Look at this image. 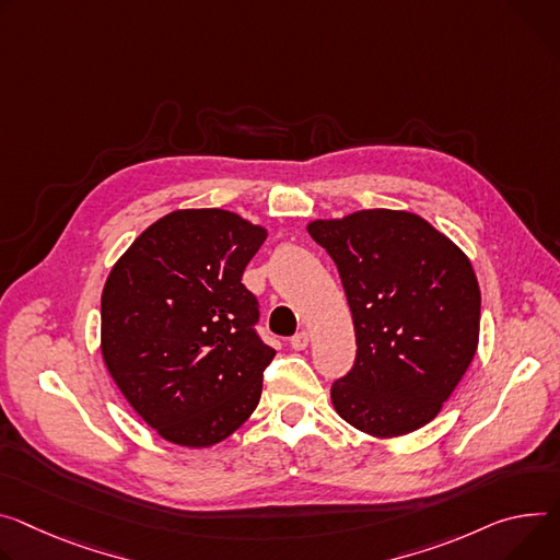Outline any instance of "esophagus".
Masks as SVG:
<instances>
[{
	"label": "esophagus",
	"instance_id": "esophagus-1",
	"mask_svg": "<svg viewBox=\"0 0 560 560\" xmlns=\"http://www.w3.org/2000/svg\"><path fill=\"white\" fill-rule=\"evenodd\" d=\"M308 341H311V335L306 332V330H301V332H296L292 339H290V346L294 348V350H303L308 346Z\"/></svg>",
	"mask_w": 560,
	"mask_h": 560
}]
</instances>
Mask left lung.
<instances>
[{
    "instance_id": "8db88e82",
    "label": "left lung",
    "mask_w": 560,
    "mask_h": 560,
    "mask_svg": "<svg viewBox=\"0 0 560 560\" xmlns=\"http://www.w3.org/2000/svg\"><path fill=\"white\" fill-rule=\"evenodd\" d=\"M352 313L358 358L330 388L339 418L373 438L429 424L467 373L480 337V285L467 254L404 210L308 223Z\"/></svg>"
}]
</instances>
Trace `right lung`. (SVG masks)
<instances>
[{"mask_svg":"<svg viewBox=\"0 0 560 560\" xmlns=\"http://www.w3.org/2000/svg\"><path fill=\"white\" fill-rule=\"evenodd\" d=\"M268 230L206 208L151 223L112 268L100 350L131 409L178 446H212L257 409L275 358L243 270Z\"/></svg>","mask_w":560,"mask_h":560,"instance_id":"add662e5","label":"right lung"}]
</instances>
